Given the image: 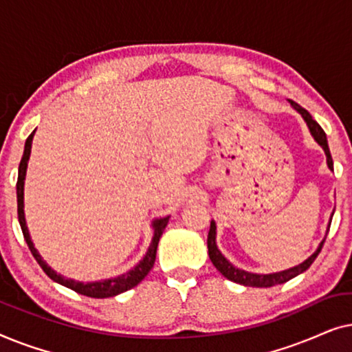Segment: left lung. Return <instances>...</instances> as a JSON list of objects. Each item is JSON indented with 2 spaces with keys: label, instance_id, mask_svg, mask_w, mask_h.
<instances>
[{
  "label": "left lung",
  "instance_id": "left-lung-1",
  "mask_svg": "<svg viewBox=\"0 0 352 352\" xmlns=\"http://www.w3.org/2000/svg\"><path fill=\"white\" fill-rule=\"evenodd\" d=\"M292 107L295 109L298 113H301V117L305 118V122L307 124V128H309L312 138H314L316 142L319 144L322 148H324V152L327 155V165H329L330 170H333V160H331L329 142H327V136H325L324 129L320 128V124L317 123L316 120L311 117V113L307 112L306 109H302L301 105H298L296 102H292ZM330 223H331V219H330ZM324 242H325V239L322 240L316 252L312 253L311 256L306 259V261H302L301 264H298V266H295V267L285 269V271L274 272V274H253V272L243 271V269L235 267L234 264H230L228 259L223 256V253H221L218 247H216V224H214V221H211L208 240H206V243H208V256L211 259V263H213V266L218 269V271L223 274L226 278H229V280H232L235 283H240V285H245V287H274V285H278V283H285L293 277L300 276L301 272H305L306 269H309L311 264L314 263L317 254L320 253L322 247H324Z\"/></svg>",
  "mask_w": 352,
  "mask_h": 352
}]
</instances>
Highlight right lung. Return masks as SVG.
<instances>
[{
  "instance_id": "add662e5",
  "label": "right lung",
  "mask_w": 352,
  "mask_h": 352,
  "mask_svg": "<svg viewBox=\"0 0 352 352\" xmlns=\"http://www.w3.org/2000/svg\"><path fill=\"white\" fill-rule=\"evenodd\" d=\"M33 131L30 136L27 138L25 141V148H23V155L21 160V165H19V176H17V214H19V224H21L23 239L30 248V252L33 254V258L36 259L38 264H40L43 271L47 274V277L52 278V280L60 283L67 288H72V290L80 293V295L85 296H91V298H110V296H117L120 293L129 290V288L136 287L139 282L142 280L144 277L147 276L148 271L153 267V263H155V254H157V247L158 242H160V237L165 230L168 219L166 218H160L155 219L152 223L153 228V237L151 242V247H148L146 256H144L141 261H139L136 266L133 269H129L128 272L122 274L118 277H112V278H105V280H98V282H76L74 278H67L62 276V274H57L56 271L47 266V264L43 261V258L40 256V253L36 252L35 245H33L30 234H28V228L25 223V213H23V184H25V175H27V166H28V158H30V152H32V141H33Z\"/></svg>"
}]
</instances>
